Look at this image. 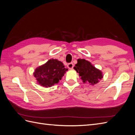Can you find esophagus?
<instances>
[{"mask_svg":"<svg viewBox=\"0 0 135 135\" xmlns=\"http://www.w3.org/2000/svg\"><path fill=\"white\" fill-rule=\"evenodd\" d=\"M68 67L69 69H73V67H74V64H73L72 62L69 63L68 65Z\"/></svg>","mask_w":135,"mask_h":135,"instance_id":"1","label":"esophagus"}]
</instances>
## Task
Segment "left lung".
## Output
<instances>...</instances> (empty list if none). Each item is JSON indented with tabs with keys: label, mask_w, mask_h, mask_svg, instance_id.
Wrapping results in <instances>:
<instances>
[{
	"label": "left lung",
	"mask_w": 135,
	"mask_h": 135,
	"mask_svg": "<svg viewBox=\"0 0 135 135\" xmlns=\"http://www.w3.org/2000/svg\"><path fill=\"white\" fill-rule=\"evenodd\" d=\"M74 69L79 73L84 83L87 82L92 85L96 84L103 78L100 70L94 67L89 61L84 59H78Z\"/></svg>",
	"instance_id": "8db88e82"
}]
</instances>
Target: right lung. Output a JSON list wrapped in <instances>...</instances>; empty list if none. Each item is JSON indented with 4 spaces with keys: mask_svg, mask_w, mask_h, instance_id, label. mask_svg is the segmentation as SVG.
<instances>
[{
    "mask_svg": "<svg viewBox=\"0 0 135 135\" xmlns=\"http://www.w3.org/2000/svg\"><path fill=\"white\" fill-rule=\"evenodd\" d=\"M68 70L62 62L56 59H51L46 64L36 68L34 75L39 84L48 87L59 83Z\"/></svg>",
    "mask_w": 135,
    "mask_h": 135,
    "instance_id": "right-lung-1",
    "label": "right lung"
}]
</instances>
